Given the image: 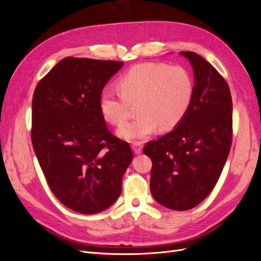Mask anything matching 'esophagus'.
<instances>
[{"mask_svg": "<svg viewBox=\"0 0 261 261\" xmlns=\"http://www.w3.org/2000/svg\"><path fill=\"white\" fill-rule=\"evenodd\" d=\"M132 148L136 154H140L141 151H143V145H141L140 141H135V143H133Z\"/></svg>", "mask_w": 261, "mask_h": 261, "instance_id": "1", "label": "esophagus"}]
</instances>
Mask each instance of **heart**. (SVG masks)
Listing matches in <instances>:
<instances>
[{"mask_svg": "<svg viewBox=\"0 0 261 261\" xmlns=\"http://www.w3.org/2000/svg\"><path fill=\"white\" fill-rule=\"evenodd\" d=\"M118 88L106 87L100 93V111L114 126L125 122L130 105L138 116L117 130L127 140L143 139L154 130H169L183 120L192 105L195 84L192 73L181 65L143 63L118 78Z\"/></svg>", "mask_w": 261, "mask_h": 261, "instance_id": "obj_1", "label": "heart"}]
</instances>
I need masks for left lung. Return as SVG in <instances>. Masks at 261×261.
<instances>
[{
  "mask_svg": "<svg viewBox=\"0 0 261 261\" xmlns=\"http://www.w3.org/2000/svg\"><path fill=\"white\" fill-rule=\"evenodd\" d=\"M195 76L192 105L171 133L151 140L144 153L152 161L150 191L172 210L199 204L215 188L232 145V97L218 70L200 55L179 52Z\"/></svg>",
  "mask_w": 261,
  "mask_h": 261,
  "instance_id": "1",
  "label": "left lung"
}]
</instances>
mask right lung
I'll return each instance as SVG.
<instances>
[{
	"mask_svg": "<svg viewBox=\"0 0 261 261\" xmlns=\"http://www.w3.org/2000/svg\"><path fill=\"white\" fill-rule=\"evenodd\" d=\"M123 64L68 57L34 92L31 141L46 183L64 206L85 215L116 201L133 160L129 144L108 129L100 111V93Z\"/></svg>",
	"mask_w": 261,
	"mask_h": 261,
	"instance_id": "add662e5",
	"label": "right lung"
}]
</instances>
